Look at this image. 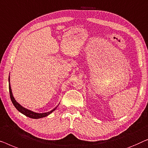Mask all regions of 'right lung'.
Listing matches in <instances>:
<instances>
[{"instance_id": "obj_1", "label": "right lung", "mask_w": 148, "mask_h": 148, "mask_svg": "<svg viewBox=\"0 0 148 148\" xmlns=\"http://www.w3.org/2000/svg\"><path fill=\"white\" fill-rule=\"evenodd\" d=\"M9 87L10 97H11L12 103V104H13V105L14 106V107H15L16 109L20 112V113L23 114V115H25V116H28V117H29V118H32V119H40V118H42V117H45V116L49 115V114L52 113L53 111H55V110L56 109V108H57L58 106L49 112H47V113H35V112H33L32 111H30V110L27 109H25V108L23 107L20 104H18L17 102L15 101V99H14L13 96H12L11 86H10V79L9 78Z\"/></svg>"}]
</instances>
